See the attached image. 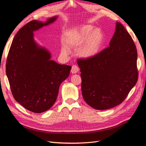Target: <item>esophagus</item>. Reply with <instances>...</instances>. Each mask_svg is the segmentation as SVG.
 Returning <instances> with one entry per match:
<instances>
[{
    "label": "esophagus",
    "instance_id": "obj_1",
    "mask_svg": "<svg viewBox=\"0 0 146 146\" xmlns=\"http://www.w3.org/2000/svg\"><path fill=\"white\" fill-rule=\"evenodd\" d=\"M78 71H79V69L77 66L73 65L72 66V69H71V70H70V72H71L72 74H77Z\"/></svg>",
    "mask_w": 146,
    "mask_h": 146
}]
</instances>
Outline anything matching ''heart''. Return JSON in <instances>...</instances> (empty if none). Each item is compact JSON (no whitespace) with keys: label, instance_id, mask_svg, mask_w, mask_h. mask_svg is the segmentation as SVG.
<instances>
[{"label":"heart","instance_id":"heart-1","mask_svg":"<svg viewBox=\"0 0 146 146\" xmlns=\"http://www.w3.org/2000/svg\"><path fill=\"white\" fill-rule=\"evenodd\" d=\"M104 33L100 29L91 25H84L68 33L65 38L66 44L70 47H77L78 54L85 59H90L98 55L102 47ZM61 52L69 54L67 46H63Z\"/></svg>","mask_w":146,"mask_h":146}]
</instances>
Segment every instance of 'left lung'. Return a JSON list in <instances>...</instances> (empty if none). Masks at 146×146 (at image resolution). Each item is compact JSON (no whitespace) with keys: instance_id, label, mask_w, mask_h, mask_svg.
<instances>
[{"instance_id":"1","label":"left lung","mask_w":146,"mask_h":146,"mask_svg":"<svg viewBox=\"0 0 146 146\" xmlns=\"http://www.w3.org/2000/svg\"><path fill=\"white\" fill-rule=\"evenodd\" d=\"M109 46L93 58L77 61L83 98L99 110L121 104L138 80L136 48L121 23H116Z\"/></svg>"}]
</instances>
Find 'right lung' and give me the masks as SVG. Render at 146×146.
<instances>
[{
	"label": "right lung",
	"instance_id": "add662e5",
	"mask_svg": "<svg viewBox=\"0 0 146 146\" xmlns=\"http://www.w3.org/2000/svg\"><path fill=\"white\" fill-rule=\"evenodd\" d=\"M57 18L55 16L45 22L33 20L23 26L13 39L7 57L6 74L13 96L33 113H43L52 107L61 83L72 68L51 60L50 51L34 39V32Z\"/></svg>",
	"mask_w": 146,
	"mask_h": 146
}]
</instances>
